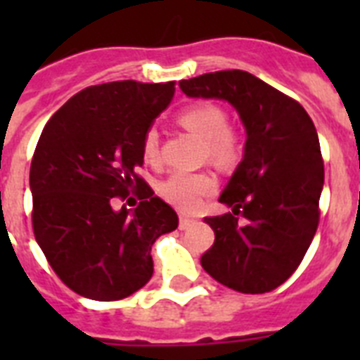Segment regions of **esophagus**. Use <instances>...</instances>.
Masks as SVG:
<instances>
[{
    "label": "esophagus",
    "instance_id": "34e87169",
    "mask_svg": "<svg viewBox=\"0 0 360 360\" xmlns=\"http://www.w3.org/2000/svg\"><path fill=\"white\" fill-rule=\"evenodd\" d=\"M192 224H194V219H191V217H181L179 219L181 230H186V228H191Z\"/></svg>",
    "mask_w": 360,
    "mask_h": 360
}]
</instances>
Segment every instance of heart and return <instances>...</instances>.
Masks as SVG:
<instances>
[{
  "label": "heart",
  "instance_id": "b5f03b06",
  "mask_svg": "<svg viewBox=\"0 0 360 360\" xmlns=\"http://www.w3.org/2000/svg\"><path fill=\"white\" fill-rule=\"evenodd\" d=\"M177 123L191 130L202 140L211 160L222 168H230L239 160L240 143L236 132L228 129V115L214 104H194L181 110ZM141 155L147 164H157L160 160L158 134L147 130L141 141ZM217 179L207 172H175L160 185V196L174 207L191 211L200 203L203 196L214 191Z\"/></svg>",
  "mask_w": 360,
  "mask_h": 360
}]
</instances>
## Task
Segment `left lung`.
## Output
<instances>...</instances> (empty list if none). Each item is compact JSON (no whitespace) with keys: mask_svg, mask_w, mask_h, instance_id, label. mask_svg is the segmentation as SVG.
Here are the masks:
<instances>
[{"mask_svg":"<svg viewBox=\"0 0 360 360\" xmlns=\"http://www.w3.org/2000/svg\"><path fill=\"white\" fill-rule=\"evenodd\" d=\"M188 97L222 98L246 129L245 157L220 202L231 213L205 217L214 243L202 267L240 293H267L301 265L319 224L323 158L316 127L295 98L246 70L181 80Z\"/></svg>","mask_w":360,"mask_h":360,"instance_id":"8db88e82","label":"left lung"}]
</instances>
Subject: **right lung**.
Returning <instances> with one entry per match:
<instances>
[{"label":"right lung","instance_id":"1","mask_svg":"<svg viewBox=\"0 0 360 360\" xmlns=\"http://www.w3.org/2000/svg\"><path fill=\"white\" fill-rule=\"evenodd\" d=\"M174 91L175 82L89 86L42 130L30 169L33 233L78 295L120 301L143 288L153 276V243L179 224L138 175L143 136ZM130 193L141 200L136 209L114 212Z\"/></svg>","mask_w":360,"mask_h":360}]
</instances>
